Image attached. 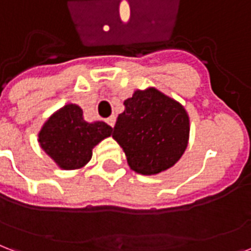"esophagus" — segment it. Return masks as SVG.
Wrapping results in <instances>:
<instances>
[{"mask_svg": "<svg viewBox=\"0 0 251 251\" xmlns=\"http://www.w3.org/2000/svg\"><path fill=\"white\" fill-rule=\"evenodd\" d=\"M115 122H116L115 116H110L108 119H106V123H107L110 127H114V126H115Z\"/></svg>", "mask_w": 251, "mask_h": 251, "instance_id": "obj_1", "label": "esophagus"}]
</instances>
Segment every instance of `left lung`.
I'll return each mask as SVG.
<instances>
[{"mask_svg":"<svg viewBox=\"0 0 251 251\" xmlns=\"http://www.w3.org/2000/svg\"><path fill=\"white\" fill-rule=\"evenodd\" d=\"M112 137L133 172L154 176L178 162L186 151L190 119L184 107L156 87L136 90L124 100Z\"/></svg>","mask_w":251,"mask_h":251,"instance_id":"left-lung-1","label":"left lung"}]
</instances>
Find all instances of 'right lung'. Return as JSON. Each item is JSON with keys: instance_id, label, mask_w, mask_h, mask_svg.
<instances>
[{"instance_id": "obj_1", "label": "right lung", "mask_w": 251, "mask_h": 251, "mask_svg": "<svg viewBox=\"0 0 251 251\" xmlns=\"http://www.w3.org/2000/svg\"><path fill=\"white\" fill-rule=\"evenodd\" d=\"M112 135L104 122L87 123L82 108L69 103L56 111L39 132L44 152L64 170L81 169L91 160L93 148Z\"/></svg>"}]
</instances>
